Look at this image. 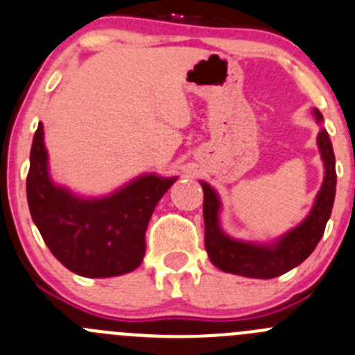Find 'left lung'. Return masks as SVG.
Listing matches in <instances>:
<instances>
[{
	"instance_id": "obj_1",
	"label": "left lung",
	"mask_w": 355,
	"mask_h": 355,
	"mask_svg": "<svg viewBox=\"0 0 355 355\" xmlns=\"http://www.w3.org/2000/svg\"><path fill=\"white\" fill-rule=\"evenodd\" d=\"M312 114L320 125L317 146L324 165V180L306 218L281 237L270 242H254L241 241L226 234L219 218L221 198L211 184L200 181L204 190L205 251L212 265L223 272L251 279H273L302 265L319 244L335 202L336 168L331 139L322 127V114L317 107H313Z\"/></svg>"
}]
</instances>
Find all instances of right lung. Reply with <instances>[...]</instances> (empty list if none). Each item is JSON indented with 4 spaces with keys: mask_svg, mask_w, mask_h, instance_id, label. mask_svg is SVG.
I'll return each instance as SVG.
<instances>
[{
    "mask_svg": "<svg viewBox=\"0 0 355 355\" xmlns=\"http://www.w3.org/2000/svg\"><path fill=\"white\" fill-rule=\"evenodd\" d=\"M178 175H136L107 195L87 197L50 175L43 123H38L29 157L28 204L52 254L71 272L90 279L129 273L146 252L148 223Z\"/></svg>",
    "mask_w": 355,
    "mask_h": 355,
    "instance_id": "obj_1",
    "label": "right lung"
}]
</instances>
